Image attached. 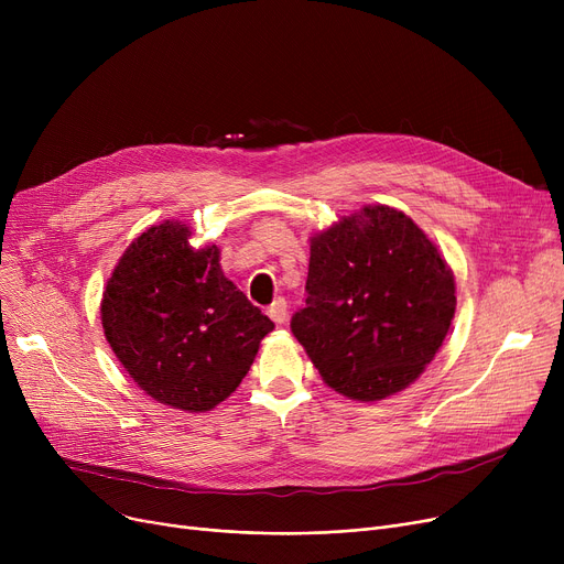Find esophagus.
<instances>
[{
  "instance_id": "esophagus-1",
  "label": "esophagus",
  "mask_w": 564,
  "mask_h": 564,
  "mask_svg": "<svg viewBox=\"0 0 564 564\" xmlns=\"http://www.w3.org/2000/svg\"><path fill=\"white\" fill-rule=\"evenodd\" d=\"M267 315H270L276 324H283V322H285V317H288V302H285L283 297L274 300V302H272V306L267 308Z\"/></svg>"
}]
</instances>
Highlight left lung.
Masks as SVG:
<instances>
[{
  "label": "left lung",
  "mask_w": 564,
  "mask_h": 564,
  "mask_svg": "<svg viewBox=\"0 0 564 564\" xmlns=\"http://www.w3.org/2000/svg\"><path fill=\"white\" fill-rule=\"evenodd\" d=\"M290 329L329 387L375 402L416 381L455 317V276L404 213L366 205L311 240Z\"/></svg>",
  "instance_id": "8db88e82"
}]
</instances>
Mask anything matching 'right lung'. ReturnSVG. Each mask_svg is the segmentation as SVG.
<instances>
[{
    "instance_id": "add662e5",
    "label": "right lung",
    "mask_w": 564,
    "mask_h": 564,
    "mask_svg": "<svg viewBox=\"0 0 564 564\" xmlns=\"http://www.w3.org/2000/svg\"><path fill=\"white\" fill-rule=\"evenodd\" d=\"M183 221L141 232L102 292L116 359L153 400L210 411L249 372L274 322L221 272L219 247L194 249Z\"/></svg>"
}]
</instances>
